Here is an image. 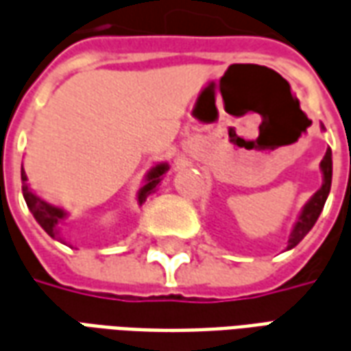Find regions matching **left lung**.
<instances>
[{
  "instance_id": "left-lung-1",
  "label": "left lung",
  "mask_w": 351,
  "mask_h": 351,
  "mask_svg": "<svg viewBox=\"0 0 351 351\" xmlns=\"http://www.w3.org/2000/svg\"><path fill=\"white\" fill-rule=\"evenodd\" d=\"M322 130H325L323 124ZM319 170H322V187L317 189L314 195L310 196V200L302 206L299 217L295 219V225L291 228L289 238H287V247H285V250H293V247L312 230V227L315 225V221L319 217V213L323 211L325 200H327V196H329L330 181H332V153H330V149H327L323 160L319 162Z\"/></svg>"
}]
</instances>
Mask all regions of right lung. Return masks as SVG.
<instances>
[{
  "label": "right lung",
  "instance_id": "right-lung-1",
  "mask_svg": "<svg viewBox=\"0 0 351 351\" xmlns=\"http://www.w3.org/2000/svg\"><path fill=\"white\" fill-rule=\"evenodd\" d=\"M170 170V164L168 162H156L153 164L151 168L145 173V178H143V185L138 191V196H136V200H138V206L147 200L149 196L156 193V187H158V183L164 180V176H166V171ZM21 178H22V195H24V200L28 204V210L32 211V215L36 217V221L41 225L47 234L54 238V240H60L64 242V236H62V223L68 219L69 213L60 206H54V204L47 202L43 200L41 196L36 195L28 185V176H26V171L24 168H21Z\"/></svg>",
  "mask_w": 351,
  "mask_h": 351
}]
</instances>
